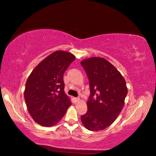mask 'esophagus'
I'll use <instances>...</instances> for the list:
<instances>
[{
    "label": "esophagus",
    "mask_w": 156,
    "mask_h": 156,
    "mask_svg": "<svg viewBox=\"0 0 156 156\" xmlns=\"http://www.w3.org/2000/svg\"><path fill=\"white\" fill-rule=\"evenodd\" d=\"M74 101H75L76 102H78L79 101H80V98H78V97L74 98Z\"/></svg>",
    "instance_id": "34e87169"
}]
</instances>
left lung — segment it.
Instances as JSON below:
<instances>
[{
  "label": "left lung",
  "instance_id": "1",
  "mask_svg": "<svg viewBox=\"0 0 156 156\" xmlns=\"http://www.w3.org/2000/svg\"><path fill=\"white\" fill-rule=\"evenodd\" d=\"M87 73L90 94L88 111L81 116L87 129L97 131L108 127L122 111L127 94L124 78L114 66L102 58L94 57L80 62Z\"/></svg>",
  "mask_w": 156,
  "mask_h": 156
}]
</instances>
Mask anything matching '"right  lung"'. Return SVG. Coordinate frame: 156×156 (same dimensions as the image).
Returning a JSON list of instances; mask_svg holds the SVG:
<instances>
[{"mask_svg":"<svg viewBox=\"0 0 156 156\" xmlns=\"http://www.w3.org/2000/svg\"><path fill=\"white\" fill-rule=\"evenodd\" d=\"M75 56L56 51L41 61L26 82L24 97L29 114L39 125L51 127L72 105L64 92L63 76Z\"/></svg>","mask_w":156,"mask_h":156,"instance_id":"add662e5","label":"right lung"}]
</instances>
